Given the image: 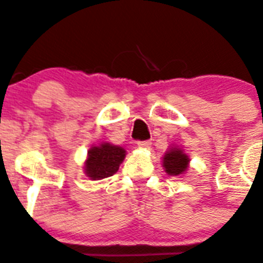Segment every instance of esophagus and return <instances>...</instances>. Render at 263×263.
Listing matches in <instances>:
<instances>
[{
  "label": "esophagus",
  "instance_id": "1",
  "mask_svg": "<svg viewBox=\"0 0 263 263\" xmlns=\"http://www.w3.org/2000/svg\"><path fill=\"white\" fill-rule=\"evenodd\" d=\"M150 145H152V142H150L149 140H145V141H137V146L142 147V149H147V147H150Z\"/></svg>",
  "mask_w": 263,
  "mask_h": 263
}]
</instances>
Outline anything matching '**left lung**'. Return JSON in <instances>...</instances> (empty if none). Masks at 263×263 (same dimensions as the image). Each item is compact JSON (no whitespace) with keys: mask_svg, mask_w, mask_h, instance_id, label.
Listing matches in <instances>:
<instances>
[{"mask_svg":"<svg viewBox=\"0 0 263 263\" xmlns=\"http://www.w3.org/2000/svg\"><path fill=\"white\" fill-rule=\"evenodd\" d=\"M189 164V158L185 153L181 152L180 149L172 147L163 158V167L165 168V172L168 175L177 176L181 175L186 171Z\"/></svg>","mask_w":263,"mask_h":263,"instance_id":"8db88e82","label":"left lung"}]
</instances>
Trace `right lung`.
I'll return each instance as SVG.
<instances>
[{
  "mask_svg": "<svg viewBox=\"0 0 263 263\" xmlns=\"http://www.w3.org/2000/svg\"><path fill=\"white\" fill-rule=\"evenodd\" d=\"M126 152L123 147L104 142L100 146H93L88 152V159L85 170L91 180H101L113 176L123 162Z\"/></svg>",
  "mask_w": 263,
  "mask_h": 263,
  "instance_id": "1",
  "label": "right lung"
}]
</instances>
